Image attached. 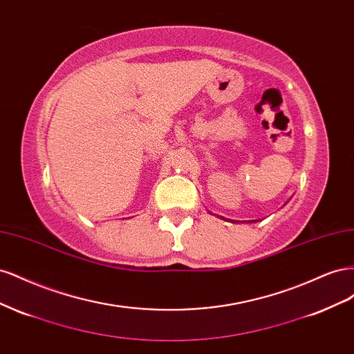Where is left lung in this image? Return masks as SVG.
<instances>
[{
  "label": "left lung",
  "instance_id": "1",
  "mask_svg": "<svg viewBox=\"0 0 354 354\" xmlns=\"http://www.w3.org/2000/svg\"><path fill=\"white\" fill-rule=\"evenodd\" d=\"M223 220H226V218H224V217H221ZM229 221H232V223H236V221H234V220H229Z\"/></svg>",
  "mask_w": 354,
  "mask_h": 354
}]
</instances>
